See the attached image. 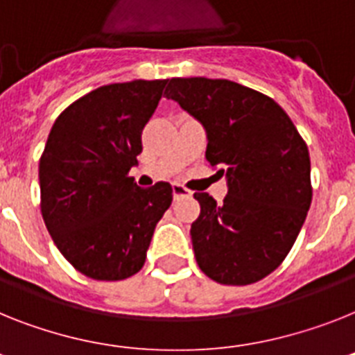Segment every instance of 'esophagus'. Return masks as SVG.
<instances>
[{
  "mask_svg": "<svg viewBox=\"0 0 355 355\" xmlns=\"http://www.w3.org/2000/svg\"><path fill=\"white\" fill-rule=\"evenodd\" d=\"M173 196L175 198H180V196H191V191L184 187L182 184H173Z\"/></svg>",
  "mask_w": 355,
  "mask_h": 355,
  "instance_id": "34e87169",
  "label": "esophagus"
}]
</instances>
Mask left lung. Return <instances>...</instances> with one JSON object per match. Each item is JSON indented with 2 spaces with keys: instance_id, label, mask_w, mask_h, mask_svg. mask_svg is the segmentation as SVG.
<instances>
[{
  "instance_id": "8db88e82",
  "label": "left lung",
  "mask_w": 355,
  "mask_h": 355,
  "mask_svg": "<svg viewBox=\"0 0 355 355\" xmlns=\"http://www.w3.org/2000/svg\"><path fill=\"white\" fill-rule=\"evenodd\" d=\"M166 97L202 122L205 159L227 178L223 204L195 193L196 263L222 285L256 284L282 265L306 218L309 148L278 103L238 83L173 77Z\"/></svg>"
}]
</instances>
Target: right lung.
<instances>
[{
  "mask_svg": "<svg viewBox=\"0 0 355 355\" xmlns=\"http://www.w3.org/2000/svg\"><path fill=\"white\" fill-rule=\"evenodd\" d=\"M166 83L101 86L71 103L50 130L40 160L41 214L61 254L92 279L139 272L171 205L169 182L142 189L130 177Z\"/></svg>",
  "mask_w": 355,
  "mask_h": 355,
  "instance_id": "right-lung-1",
  "label": "right lung"
}]
</instances>
